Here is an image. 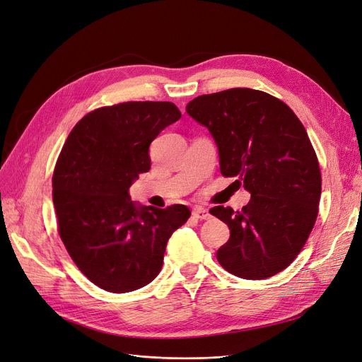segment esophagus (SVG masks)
Returning <instances> with one entry per match:
<instances>
[{"instance_id":"34e87169","label":"esophagus","mask_w":362,"mask_h":362,"mask_svg":"<svg viewBox=\"0 0 362 362\" xmlns=\"http://www.w3.org/2000/svg\"><path fill=\"white\" fill-rule=\"evenodd\" d=\"M193 217L198 218V221H206V218H210L211 214L208 210H205V208L202 206H196L193 210Z\"/></svg>"}]
</instances>
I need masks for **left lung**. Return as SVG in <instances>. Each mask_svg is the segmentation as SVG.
<instances>
[{
  "label": "left lung",
  "mask_w": 362,
  "mask_h": 362,
  "mask_svg": "<svg viewBox=\"0 0 362 362\" xmlns=\"http://www.w3.org/2000/svg\"><path fill=\"white\" fill-rule=\"evenodd\" d=\"M185 112L210 131L221 173L250 193L240 211L210 210L231 233L217 261L243 279L287 269L310 237L322 193L319 160L299 117L278 98L245 87L201 95Z\"/></svg>",
  "instance_id": "obj_1"
}]
</instances>
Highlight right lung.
I'll return each instance as SVG.
<instances>
[{
  "label": "right lung",
  "mask_w": 362,
  "mask_h": 362,
  "mask_svg": "<svg viewBox=\"0 0 362 362\" xmlns=\"http://www.w3.org/2000/svg\"><path fill=\"white\" fill-rule=\"evenodd\" d=\"M180 117L172 103L96 108L60 152L52 175L59 234L76 267L103 290L128 293L154 281L168 240L190 217L185 205L146 206L128 193L151 169V141Z\"/></svg>",
  "instance_id": "add662e5"
}]
</instances>
